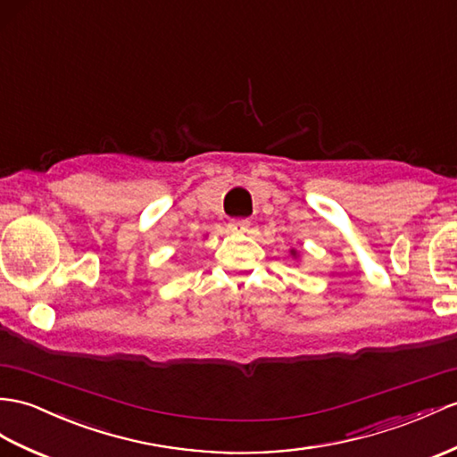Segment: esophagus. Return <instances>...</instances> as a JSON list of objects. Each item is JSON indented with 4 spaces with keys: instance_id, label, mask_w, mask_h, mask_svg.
Returning a JSON list of instances; mask_svg holds the SVG:
<instances>
[{
    "instance_id": "esophagus-1",
    "label": "esophagus",
    "mask_w": 457,
    "mask_h": 457,
    "mask_svg": "<svg viewBox=\"0 0 457 457\" xmlns=\"http://www.w3.org/2000/svg\"><path fill=\"white\" fill-rule=\"evenodd\" d=\"M228 228H230V232H248L250 220L248 219H237V220L230 222Z\"/></svg>"
}]
</instances>
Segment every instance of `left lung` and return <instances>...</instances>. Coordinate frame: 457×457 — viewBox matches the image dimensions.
<instances>
[{
    "instance_id": "8db88e82",
    "label": "left lung",
    "mask_w": 457,
    "mask_h": 457,
    "mask_svg": "<svg viewBox=\"0 0 457 457\" xmlns=\"http://www.w3.org/2000/svg\"><path fill=\"white\" fill-rule=\"evenodd\" d=\"M291 255H293V258H295V260H296V258H298V252H296V250H295V248H291Z\"/></svg>"
}]
</instances>
